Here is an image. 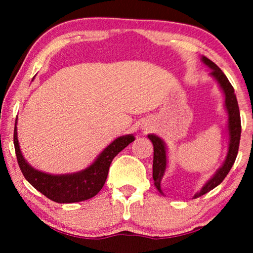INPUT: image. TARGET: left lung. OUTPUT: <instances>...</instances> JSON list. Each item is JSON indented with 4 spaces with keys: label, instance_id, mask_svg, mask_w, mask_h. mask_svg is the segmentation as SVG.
Instances as JSON below:
<instances>
[{
    "label": "left lung",
    "instance_id": "obj_1",
    "mask_svg": "<svg viewBox=\"0 0 253 253\" xmlns=\"http://www.w3.org/2000/svg\"><path fill=\"white\" fill-rule=\"evenodd\" d=\"M203 62L206 65L212 69L211 75L216 79L219 83L221 88L226 96V105L227 112H228V131H229V150H228V154L226 158V161L222 167L217 170L212 178L203 186L202 190L195 196L196 198L202 197L205 193L210 192L211 190H213L215 186L220 184L221 182L226 178L228 172L230 171L231 167H233L235 160H236L237 153H238V147H240V140H241V132H242V126H241V115H240V108H238V103L236 95L234 93V87L231 86L230 82L228 81L226 75L223 74L222 70L217 67V65L212 62L209 58L203 56ZM152 143H153L154 147V155H153V179H154V185L159 191L161 192L160 183L162 179V176L165 174L166 166H167V157H166V146L165 143L160 138L155 136V134H148Z\"/></svg>",
    "mask_w": 253,
    "mask_h": 253
}]
</instances>
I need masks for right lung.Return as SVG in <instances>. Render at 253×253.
Listing matches in <instances>:
<instances>
[{
    "label": "right lung",
    "instance_id": "1",
    "mask_svg": "<svg viewBox=\"0 0 253 253\" xmlns=\"http://www.w3.org/2000/svg\"><path fill=\"white\" fill-rule=\"evenodd\" d=\"M16 124L13 131V144L17 161L24 177L47 198L61 204L83 202L94 197L105 184L113 159L134 140L131 134L119 137L108 147H106L105 151L85 170L70 175H50L36 170L25 161L17 139Z\"/></svg>",
    "mask_w": 253,
    "mask_h": 253
}]
</instances>
